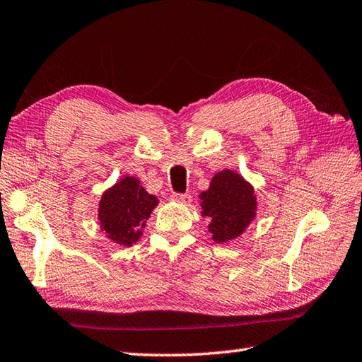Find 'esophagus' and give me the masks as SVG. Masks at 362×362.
<instances>
[{"label": "esophagus", "mask_w": 362, "mask_h": 362, "mask_svg": "<svg viewBox=\"0 0 362 362\" xmlns=\"http://www.w3.org/2000/svg\"><path fill=\"white\" fill-rule=\"evenodd\" d=\"M171 199H173V201H175V202H180V204H189L191 202V196L188 193H185V194L174 193L171 196Z\"/></svg>", "instance_id": "34e87169"}]
</instances>
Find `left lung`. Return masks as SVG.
<instances>
[{
    "mask_svg": "<svg viewBox=\"0 0 362 362\" xmlns=\"http://www.w3.org/2000/svg\"><path fill=\"white\" fill-rule=\"evenodd\" d=\"M202 216L209 221L214 243H227L240 236L255 218L257 197L235 171H221L211 179L210 188L201 194Z\"/></svg>",
    "mask_w": 362,
    "mask_h": 362,
    "instance_id": "8db88e82",
    "label": "left lung"
}]
</instances>
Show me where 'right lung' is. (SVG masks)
Segmentation results:
<instances>
[{"label":"right lung","mask_w":362,"mask_h":362,"mask_svg":"<svg viewBox=\"0 0 362 362\" xmlns=\"http://www.w3.org/2000/svg\"><path fill=\"white\" fill-rule=\"evenodd\" d=\"M158 204L135 177L124 179L107 189L99 202V222L107 238L119 245H132L143 235L146 221Z\"/></svg>","instance_id":"obj_1"}]
</instances>
